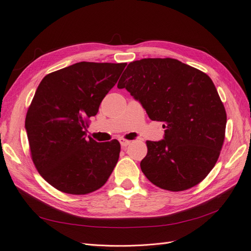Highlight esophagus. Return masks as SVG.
<instances>
[{"label": "esophagus", "instance_id": "1", "mask_svg": "<svg viewBox=\"0 0 251 251\" xmlns=\"http://www.w3.org/2000/svg\"><path fill=\"white\" fill-rule=\"evenodd\" d=\"M119 142L121 144V147L126 148V147L128 146V144L131 143V140H127V139H125V138H119Z\"/></svg>", "mask_w": 251, "mask_h": 251}]
</instances>
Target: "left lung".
Returning a JSON list of instances; mask_svg holds the SVG:
<instances>
[{"label": "left lung", "instance_id": "1", "mask_svg": "<svg viewBox=\"0 0 251 251\" xmlns=\"http://www.w3.org/2000/svg\"><path fill=\"white\" fill-rule=\"evenodd\" d=\"M117 88L139 100L151 120L163 123L164 139L148 140L140 162L151 183L182 192L206 178L226 127L224 104L208 75L175 58H142L127 65Z\"/></svg>", "mask_w": 251, "mask_h": 251}]
</instances>
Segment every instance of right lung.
I'll list each match as a JSON object with an SVG mask.
<instances>
[{
	"label": "right lung",
	"mask_w": 251,
	"mask_h": 251,
	"mask_svg": "<svg viewBox=\"0 0 251 251\" xmlns=\"http://www.w3.org/2000/svg\"><path fill=\"white\" fill-rule=\"evenodd\" d=\"M126 63L80 62L47 74L25 119L30 155L50 185L87 195L104 185L118 161L120 143L86 137L90 117L115 86Z\"/></svg>",
	"instance_id": "obj_1"
}]
</instances>
